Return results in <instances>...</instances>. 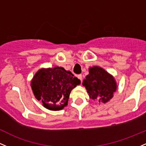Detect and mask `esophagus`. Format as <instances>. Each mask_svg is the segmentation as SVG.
<instances>
[{
	"instance_id": "34e87169",
	"label": "esophagus",
	"mask_w": 146,
	"mask_h": 146,
	"mask_svg": "<svg viewBox=\"0 0 146 146\" xmlns=\"http://www.w3.org/2000/svg\"><path fill=\"white\" fill-rule=\"evenodd\" d=\"M77 77H78V79L80 80L81 82H82V76L81 74H80V75H78V76H77Z\"/></svg>"
}]
</instances>
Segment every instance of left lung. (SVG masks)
Returning <instances> with one entry per match:
<instances>
[{
    "instance_id": "left-lung-1",
    "label": "left lung",
    "mask_w": 146,
    "mask_h": 146,
    "mask_svg": "<svg viewBox=\"0 0 146 146\" xmlns=\"http://www.w3.org/2000/svg\"><path fill=\"white\" fill-rule=\"evenodd\" d=\"M89 73L82 85L85 86L90 98L106 103L111 100L113 93L117 89L114 78L99 66L91 67Z\"/></svg>"
}]
</instances>
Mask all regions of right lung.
I'll list each match as a JSON object with an SVG mask.
<instances>
[{
  "label": "right lung",
  "mask_w": 146,
  "mask_h": 146,
  "mask_svg": "<svg viewBox=\"0 0 146 146\" xmlns=\"http://www.w3.org/2000/svg\"><path fill=\"white\" fill-rule=\"evenodd\" d=\"M80 80L62 67L41 68L35 73L31 87L35 98L52 111L62 110L68 104L70 91Z\"/></svg>",
  "instance_id": "add662e5"
}]
</instances>
